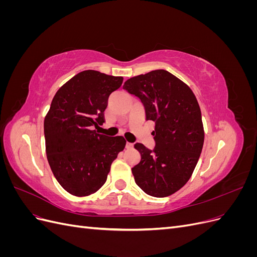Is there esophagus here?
Returning a JSON list of instances; mask_svg holds the SVG:
<instances>
[{
    "instance_id": "34e87169",
    "label": "esophagus",
    "mask_w": 257,
    "mask_h": 257,
    "mask_svg": "<svg viewBox=\"0 0 257 257\" xmlns=\"http://www.w3.org/2000/svg\"><path fill=\"white\" fill-rule=\"evenodd\" d=\"M125 147H126V149H132V148H133V144H132V143H126Z\"/></svg>"
}]
</instances>
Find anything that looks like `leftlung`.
Returning a JSON list of instances; mask_svg holds the SVG:
<instances>
[{
  "label": "left lung",
  "instance_id": "left-lung-1",
  "mask_svg": "<svg viewBox=\"0 0 257 257\" xmlns=\"http://www.w3.org/2000/svg\"><path fill=\"white\" fill-rule=\"evenodd\" d=\"M123 89L145 107L155 122V147L135 144L142 160L132 168L136 184L154 197L172 195L189 181L204 146V126L197 99L188 84L164 69L135 76Z\"/></svg>",
  "mask_w": 257,
  "mask_h": 257
}]
</instances>
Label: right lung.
Listing matches in <instances>:
<instances>
[{"label":"right lung","instance_id":"obj_1","mask_svg":"<svg viewBox=\"0 0 257 257\" xmlns=\"http://www.w3.org/2000/svg\"><path fill=\"white\" fill-rule=\"evenodd\" d=\"M123 77L83 71L58 90L45 116L46 154L62 188L88 196L107 180L112 162L125 147L122 136L109 137L93 128L105 122L108 97Z\"/></svg>","mask_w":257,"mask_h":257}]
</instances>
